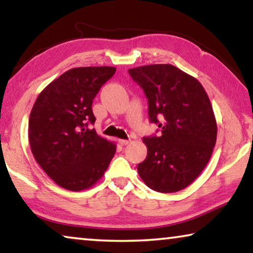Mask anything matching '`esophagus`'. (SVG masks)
Segmentation results:
<instances>
[{"mask_svg":"<svg viewBox=\"0 0 253 253\" xmlns=\"http://www.w3.org/2000/svg\"><path fill=\"white\" fill-rule=\"evenodd\" d=\"M130 143V140H126V139H120V144L123 145V146H126V145H127Z\"/></svg>","mask_w":253,"mask_h":253,"instance_id":"obj_1","label":"esophagus"}]
</instances>
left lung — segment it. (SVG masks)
I'll use <instances>...</instances> for the list:
<instances>
[{"mask_svg":"<svg viewBox=\"0 0 253 253\" xmlns=\"http://www.w3.org/2000/svg\"><path fill=\"white\" fill-rule=\"evenodd\" d=\"M129 74L146 95L151 123L161 131L143 138L147 157L138 165V174L154 191H181L204 170L215 146L217 127L209 95L196 78L171 64L144 65Z\"/></svg>","mask_w":253,"mask_h":253,"instance_id":"left-lung-1","label":"left lung"}]
</instances>
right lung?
Returning a JSON list of instances; mask_svg holds the SVG:
<instances>
[{
    "mask_svg": "<svg viewBox=\"0 0 253 253\" xmlns=\"http://www.w3.org/2000/svg\"><path fill=\"white\" fill-rule=\"evenodd\" d=\"M115 71L113 67L70 69L46 86L31 110V151L43 171L62 188H91L115 154L116 145L92 127L93 99Z\"/></svg>",
    "mask_w": 253,
    "mask_h": 253,
    "instance_id": "add662e5",
    "label": "right lung"
}]
</instances>
